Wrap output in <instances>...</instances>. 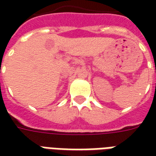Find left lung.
Segmentation results:
<instances>
[{
	"label": "left lung",
	"instance_id": "1",
	"mask_svg": "<svg viewBox=\"0 0 156 156\" xmlns=\"http://www.w3.org/2000/svg\"><path fill=\"white\" fill-rule=\"evenodd\" d=\"M0 72H1V69H0Z\"/></svg>",
	"mask_w": 156,
	"mask_h": 156
}]
</instances>
